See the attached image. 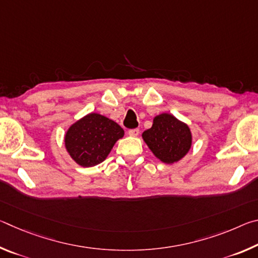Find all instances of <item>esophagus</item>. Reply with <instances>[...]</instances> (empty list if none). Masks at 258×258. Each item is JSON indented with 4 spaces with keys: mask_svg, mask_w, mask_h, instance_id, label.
<instances>
[{
    "mask_svg": "<svg viewBox=\"0 0 258 258\" xmlns=\"http://www.w3.org/2000/svg\"><path fill=\"white\" fill-rule=\"evenodd\" d=\"M140 133V130L139 128H133V130H130L128 131V134L131 135V137H138Z\"/></svg>",
    "mask_w": 258,
    "mask_h": 258,
    "instance_id": "obj_1",
    "label": "esophagus"
}]
</instances>
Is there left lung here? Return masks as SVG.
<instances>
[{"label":"left lung","mask_w":258,"mask_h":258,"mask_svg":"<svg viewBox=\"0 0 258 258\" xmlns=\"http://www.w3.org/2000/svg\"><path fill=\"white\" fill-rule=\"evenodd\" d=\"M142 139L152 154L165 164L182 159L192 145L189 126L166 112L155 117L151 128L142 133Z\"/></svg>","instance_id":"8db88e82"}]
</instances>
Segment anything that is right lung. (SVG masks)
I'll list each match as a JSON object with an SVG mask.
<instances>
[{"instance_id": "obj_1", "label": "right lung", "mask_w": 258, "mask_h": 258, "mask_svg": "<svg viewBox=\"0 0 258 258\" xmlns=\"http://www.w3.org/2000/svg\"><path fill=\"white\" fill-rule=\"evenodd\" d=\"M124 137V130L106 116L91 112L74 123L64 135V147L76 164L92 167L107 158Z\"/></svg>"}]
</instances>
